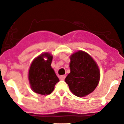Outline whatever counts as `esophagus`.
I'll list each match as a JSON object with an SVG mask.
<instances>
[{
	"mask_svg": "<svg viewBox=\"0 0 124 124\" xmlns=\"http://www.w3.org/2000/svg\"><path fill=\"white\" fill-rule=\"evenodd\" d=\"M65 77L66 76H65V75H62V76H60V79H61V80H64Z\"/></svg>",
	"mask_w": 124,
	"mask_h": 124,
	"instance_id": "34e87169",
	"label": "esophagus"
}]
</instances>
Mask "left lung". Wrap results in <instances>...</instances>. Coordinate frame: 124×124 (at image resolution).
Segmentation results:
<instances>
[{"mask_svg":"<svg viewBox=\"0 0 124 124\" xmlns=\"http://www.w3.org/2000/svg\"><path fill=\"white\" fill-rule=\"evenodd\" d=\"M70 73L65 81L77 97H84L93 92L100 80V70L92 57L82 51L70 56Z\"/></svg>","mask_w":124,"mask_h":124,"instance_id":"1","label":"left lung"}]
</instances>
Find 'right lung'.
Here are the masks:
<instances>
[{
	"instance_id": "1",
	"label": "right lung",
	"mask_w": 124,
	"mask_h": 124,
	"mask_svg": "<svg viewBox=\"0 0 124 124\" xmlns=\"http://www.w3.org/2000/svg\"><path fill=\"white\" fill-rule=\"evenodd\" d=\"M45 56L46 60L44 59ZM53 56L49 53L39 55L32 62L29 71V80L31 88L35 93L41 95L50 94L55 84L59 81L51 64Z\"/></svg>"
}]
</instances>
